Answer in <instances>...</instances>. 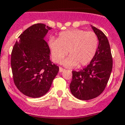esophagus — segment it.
<instances>
[{
    "label": "esophagus",
    "instance_id": "obj_1",
    "mask_svg": "<svg viewBox=\"0 0 125 125\" xmlns=\"http://www.w3.org/2000/svg\"><path fill=\"white\" fill-rule=\"evenodd\" d=\"M65 71V70L64 69H63V68H62V67L59 68V71L60 72V73H62V72Z\"/></svg>",
    "mask_w": 125,
    "mask_h": 125
}]
</instances>
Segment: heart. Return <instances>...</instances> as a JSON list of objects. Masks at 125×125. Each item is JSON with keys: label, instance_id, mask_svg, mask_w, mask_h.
<instances>
[{"label": "heart", "instance_id": "heart-1", "mask_svg": "<svg viewBox=\"0 0 125 125\" xmlns=\"http://www.w3.org/2000/svg\"><path fill=\"white\" fill-rule=\"evenodd\" d=\"M98 46V36L92 31L71 29L59 34L57 40L49 41L52 58L60 63L67 54L69 57L63 62L67 67H79L87 65L94 58Z\"/></svg>", "mask_w": 125, "mask_h": 125}]
</instances>
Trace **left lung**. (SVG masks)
<instances>
[{"label": "left lung", "instance_id": "8db88e82", "mask_svg": "<svg viewBox=\"0 0 125 125\" xmlns=\"http://www.w3.org/2000/svg\"><path fill=\"white\" fill-rule=\"evenodd\" d=\"M99 40L96 54L90 63L80 71H73L70 89L73 96L81 100L98 97L106 87L112 69V57L105 34L91 26Z\"/></svg>", "mask_w": 125, "mask_h": 125}]
</instances>
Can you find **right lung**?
<instances>
[{
    "label": "right lung",
    "mask_w": 125,
    "mask_h": 125,
    "mask_svg": "<svg viewBox=\"0 0 125 125\" xmlns=\"http://www.w3.org/2000/svg\"><path fill=\"white\" fill-rule=\"evenodd\" d=\"M51 29L43 24H34L20 34L13 46L11 66L14 83L28 97L45 95L59 71L50 60V49L43 39Z\"/></svg>",
    "instance_id": "add662e5"
}]
</instances>
